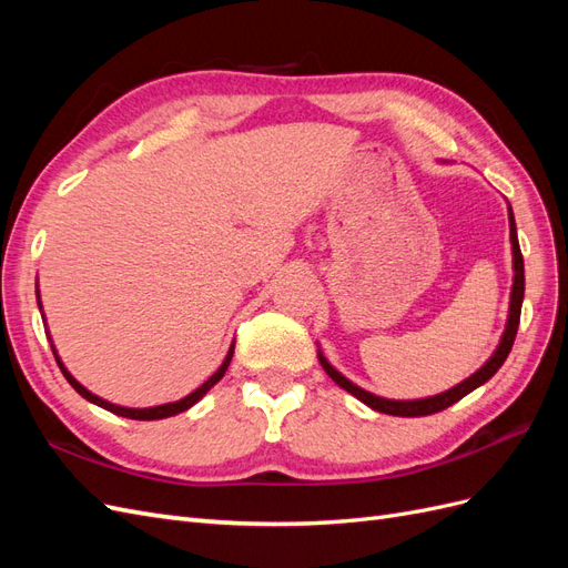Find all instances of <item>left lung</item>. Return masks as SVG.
Segmentation results:
<instances>
[{
    "mask_svg": "<svg viewBox=\"0 0 568 568\" xmlns=\"http://www.w3.org/2000/svg\"><path fill=\"white\" fill-rule=\"evenodd\" d=\"M509 242H511V267H514V282H511V294H509V315H507V324H505V332L500 343H497L495 353L486 359L484 367H478L471 376L467 379L459 382L457 386L443 390L438 395H428V398H419V400H388L382 398V395H374L365 388L355 386L351 379H346L338 369H334L329 363H326V357L322 355V351H317L320 357V365L324 367V372L332 376V379L341 386L346 388L351 395L359 403H365L367 407L376 409V412H384V415H393V417H426V415H436V412L445 409L455 405L457 400H462L464 395L471 393L474 388L484 386L490 376L503 367V363L507 359L511 346H514V338H517V329H519V317H521V303H524V255L519 248V239H517V222H514V213L509 209Z\"/></svg>",
    "mask_w": 568,
    "mask_h": 568,
    "instance_id": "left-lung-1",
    "label": "left lung"
}]
</instances>
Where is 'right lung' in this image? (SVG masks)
I'll use <instances>...</instances> for the list:
<instances>
[{
  "label": "right lung",
  "instance_id": "add662e5",
  "mask_svg": "<svg viewBox=\"0 0 568 568\" xmlns=\"http://www.w3.org/2000/svg\"><path fill=\"white\" fill-rule=\"evenodd\" d=\"M38 305H40V311H42V301H40V288H38ZM47 336H49V329H47ZM51 351H54V357H57V363H59V367H61V372H63V376L68 379V384H71L84 400H90V403H94V405H99V407H104V409H109V412H113V415H118V417H128V419H140V422H151V419H165V417H173V415H180V412H184V409H189L192 405H196L205 393H209L222 376H225V372H227V367H230V363H232V355H234V343L230 346V351H227V355H225V359H222V365L217 367V372L211 376L209 382H203L196 390H192L186 395V398H182V400H175V403H165V405H156V407H123V405H113V403H109V400H104V398H99V395H94L92 390H88L84 388L75 376L65 369V365L61 363V357H59V353H57V348H54V343H51Z\"/></svg>",
  "mask_w": 568,
  "mask_h": 568
}]
</instances>
